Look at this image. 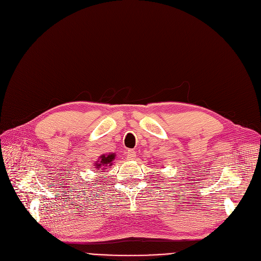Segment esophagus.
Returning <instances> with one entry per match:
<instances>
[{
	"mask_svg": "<svg viewBox=\"0 0 261 261\" xmlns=\"http://www.w3.org/2000/svg\"><path fill=\"white\" fill-rule=\"evenodd\" d=\"M136 157H137V152L134 151V150L129 149V150L127 151V158H128L129 160H133Z\"/></svg>",
	"mask_w": 261,
	"mask_h": 261,
	"instance_id": "34e87169",
	"label": "esophagus"
}]
</instances>
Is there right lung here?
Returning a JSON list of instances; mask_svg holds the SVG:
<instances>
[{
	"mask_svg": "<svg viewBox=\"0 0 261 261\" xmlns=\"http://www.w3.org/2000/svg\"><path fill=\"white\" fill-rule=\"evenodd\" d=\"M100 161H96L95 162V165H94V167L96 168V169H99V168H101V167H105V166H108V165H110V167L113 165V160L115 159V155L114 153H110V155H102V156H100Z\"/></svg>",
	"mask_w": 261,
	"mask_h": 261,
	"instance_id": "1",
	"label": "right lung"
}]
</instances>
